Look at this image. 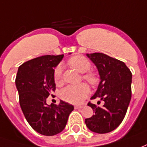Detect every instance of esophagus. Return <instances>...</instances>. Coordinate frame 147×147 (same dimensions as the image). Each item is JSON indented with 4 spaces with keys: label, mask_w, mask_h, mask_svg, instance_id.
I'll return each mask as SVG.
<instances>
[{
    "label": "esophagus",
    "mask_w": 147,
    "mask_h": 147,
    "mask_svg": "<svg viewBox=\"0 0 147 147\" xmlns=\"http://www.w3.org/2000/svg\"><path fill=\"white\" fill-rule=\"evenodd\" d=\"M82 107H83L82 106H78V105L75 106V109H81Z\"/></svg>",
    "instance_id": "1"
}]
</instances>
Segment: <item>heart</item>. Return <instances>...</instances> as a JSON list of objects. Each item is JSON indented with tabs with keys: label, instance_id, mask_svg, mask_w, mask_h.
Returning a JSON list of instances; mask_svg holds the SVG:
<instances>
[{
	"label": "heart",
	"instance_id": "heart-1",
	"mask_svg": "<svg viewBox=\"0 0 147 147\" xmlns=\"http://www.w3.org/2000/svg\"><path fill=\"white\" fill-rule=\"evenodd\" d=\"M68 64L74 67L80 73H85L91 68V63L88 59L82 56H73L68 60ZM62 66L58 65L54 71V80L56 84H61L63 82L62 76ZM85 80H87L90 84L94 85L97 83L98 78L96 75L92 72H88L83 76ZM89 94V88L85 84L79 85H69L64 88L60 92V97L66 102L79 104L84 101V99Z\"/></svg>",
	"mask_w": 147,
	"mask_h": 147
}]
</instances>
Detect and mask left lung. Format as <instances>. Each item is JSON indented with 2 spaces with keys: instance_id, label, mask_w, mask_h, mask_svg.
Instances as JSON below:
<instances>
[{
  "instance_id": "left-lung-1",
  "label": "left lung",
  "mask_w": 147,
  "mask_h": 147,
  "mask_svg": "<svg viewBox=\"0 0 147 147\" xmlns=\"http://www.w3.org/2000/svg\"><path fill=\"white\" fill-rule=\"evenodd\" d=\"M97 67L100 82L91 99L98 98L102 107L88 102L95 115L85 119L92 132L106 134L119 127L126 115L131 98L132 74L127 65L103 53L87 54ZM100 102V101H98Z\"/></svg>"
}]
</instances>
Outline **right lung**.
Instances as JSON below:
<instances>
[{
	"label": "right lung",
	"mask_w": 147,
	"mask_h": 147,
	"mask_svg": "<svg viewBox=\"0 0 147 147\" xmlns=\"http://www.w3.org/2000/svg\"><path fill=\"white\" fill-rule=\"evenodd\" d=\"M63 55L43 56L21 64L16 74V87L21 110L31 127L39 134L52 136L65 128L74 107L60 100L59 105L47 103L55 91V67Z\"/></svg>",
	"instance_id": "1"
}]
</instances>
